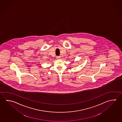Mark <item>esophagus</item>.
<instances>
[{
  "mask_svg": "<svg viewBox=\"0 0 122 122\" xmlns=\"http://www.w3.org/2000/svg\"><path fill=\"white\" fill-rule=\"evenodd\" d=\"M60 58H61L60 56H57V58L58 59H60Z\"/></svg>",
  "mask_w": 122,
  "mask_h": 122,
  "instance_id": "1",
  "label": "esophagus"
}]
</instances>
